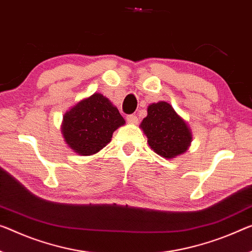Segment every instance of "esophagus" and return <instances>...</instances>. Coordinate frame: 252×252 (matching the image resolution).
<instances>
[{
	"instance_id": "obj_1",
	"label": "esophagus",
	"mask_w": 252,
	"mask_h": 252,
	"mask_svg": "<svg viewBox=\"0 0 252 252\" xmlns=\"http://www.w3.org/2000/svg\"><path fill=\"white\" fill-rule=\"evenodd\" d=\"M126 121H127V123H129V124H137L138 118L135 115H127L126 116Z\"/></svg>"
}]
</instances>
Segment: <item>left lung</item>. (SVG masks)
<instances>
[{"mask_svg": "<svg viewBox=\"0 0 252 252\" xmlns=\"http://www.w3.org/2000/svg\"><path fill=\"white\" fill-rule=\"evenodd\" d=\"M141 127L151 149L165 158L186 152L191 142L187 124L168 102L150 104L148 116L143 119Z\"/></svg>", "mask_w": 252, "mask_h": 252, "instance_id": "obj_1", "label": "left lung"}]
</instances>
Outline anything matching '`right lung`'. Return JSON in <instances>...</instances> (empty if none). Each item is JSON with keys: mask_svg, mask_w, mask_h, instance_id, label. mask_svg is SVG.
<instances>
[{"mask_svg": "<svg viewBox=\"0 0 252 252\" xmlns=\"http://www.w3.org/2000/svg\"><path fill=\"white\" fill-rule=\"evenodd\" d=\"M125 124L118 109L100 94L80 101L64 116L63 135L69 148L81 156L99 152Z\"/></svg>", "mask_w": 252, "mask_h": 252, "instance_id": "obj_1", "label": "right lung"}]
</instances>
